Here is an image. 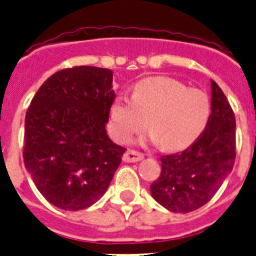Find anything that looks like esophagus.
<instances>
[{
  "label": "esophagus",
  "mask_w": 256,
  "mask_h": 256,
  "mask_svg": "<svg viewBox=\"0 0 256 256\" xmlns=\"http://www.w3.org/2000/svg\"><path fill=\"white\" fill-rule=\"evenodd\" d=\"M144 158V154L140 153L138 150H134V149H128L125 154H124V160L128 163H134V162H139Z\"/></svg>",
  "instance_id": "1"
}]
</instances>
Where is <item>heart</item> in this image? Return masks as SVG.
<instances>
[{"label":"heart","mask_w":256,"mask_h":256,"mask_svg":"<svg viewBox=\"0 0 256 256\" xmlns=\"http://www.w3.org/2000/svg\"><path fill=\"white\" fill-rule=\"evenodd\" d=\"M212 114L206 93L170 78L138 82L132 96H118L110 108L108 126L118 142H130L148 126L150 138L164 149L188 148L204 132Z\"/></svg>","instance_id":"b5f03b06"}]
</instances>
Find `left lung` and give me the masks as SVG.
I'll list each match as a JSON object with an SVG mask.
<instances>
[{
  "instance_id": "8db88e82",
  "label": "left lung",
  "mask_w": 256,
  "mask_h": 256,
  "mask_svg": "<svg viewBox=\"0 0 256 256\" xmlns=\"http://www.w3.org/2000/svg\"><path fill=\"white\" fill-rule=\"evenodd\" d=\"M212 114L204 132L185 150L160 156L162 171L152 196L174 213H190L209 202L232 171L236 120L228 100L212 80Z\"/></svg>"
}]
</instances>
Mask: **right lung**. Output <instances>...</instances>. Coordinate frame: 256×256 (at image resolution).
Instances as JSON below:
<instances>
[{
	"label": "right lung",
	"instance_id": "obj_1",
	"mask_svg": "<svg viewBox=\"0 0 256 256\" xmlns=\"http://www.w3.org/2000/svg\"><path fill=\"white\" fill-rule=\"evenodd\" d=\"M112 78L108 68H64L43 82L28 108L25 168L57 208L82 210L98 202L126 152L106 131Z\"/></svg>",
	"mask_w": 256,
	"mask_h": 256
}]
</instances>
